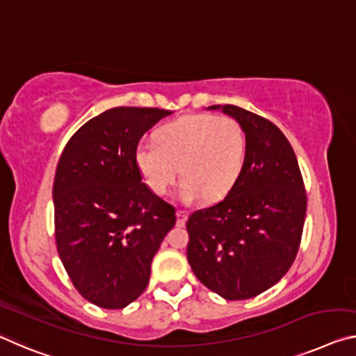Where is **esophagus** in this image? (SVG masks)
I'll use <instances>...</instances> for the list:
<instances>
[{"label":"esophagus","instance_id":"34e87169","mask_svg":"<svg viewBox=\"0 0 356 356\" xmlns=\"http://www.w3.org/2000/svg\"><path fill=\"white\" fill-rule=\"evenodd\" d=\"M176 216H177V227H184L185 225V222H187V218H188V216H187V212H184V211H177L176 212Z\"/></svg>","mask_w":356,"mask_h":356}]
</instances>
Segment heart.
Segmentation results:
<instances>
[{"label":"heart","mask_w":356,"mask_h":356,"mask_svg":"<svg viewBox=\"0 0 356 356\" xmlns=\"http://www.w3.org/2000/svg\"><path fill=\"white\" fill-rule=\"evenodd\" d=\"M245 150V131L236 118L195 114L163 125L155 143L138 144L134 163L155 195H166L182 174L180 201L213 202L238 182Z\"/></svg>","instance_id":"b5f03b06"}]
</instances>
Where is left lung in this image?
I'll return each instance as SVG.
<instances>
[{
    "label": "left lung",
    "instance_id": "1",
    "mask_svg": "<svg viewBox=\"0 0 356 356\" xmlns=\"http://www.w3.org/2000/svg\"><path fill=\"white\" fill-rule=\"evenodd\" d=\"M245 131L242 172L225 198L187 222V259L196 277L228 301L249 300L284 277L295 261L306 218V191L284 133L242 107L209 106Z\"/></svg>",
    "mask_w": 356,
    "mask_h": 356
}]
</instances>
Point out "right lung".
<instances>
[{
  "instance_id": "add662e5",
  "label": "right lung",
  "mask_w": 356,
  "mask_h": 356,
  "mask_svg": "<svg viewBox=\"0 0 356 356\" xmlns=\"http://www.w3.org/2000/svg\"><path fill=\"white\" fill-rule=\"evenodd\" d=\"M156 107H114L74 133L54 180L55 241L77 291L103 309L138 300L176 209L147 185L134 163L145 131L171 115Z\"/></svg>"
}]
</instances>
